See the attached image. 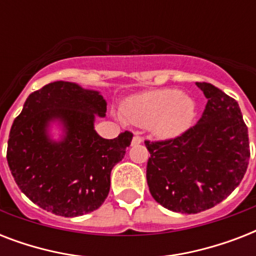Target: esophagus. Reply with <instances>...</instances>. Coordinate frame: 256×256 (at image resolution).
Listing matches in <instances>:
<instances>
[{"label": "esophagus", "instance_id": "esophagus-1", "mask_svg": "<svg viewBox=\"0 0 256 256\" xmlns=\"http://www.w3.org/2000/svg\"><path fill=\"white\" fill-rule=\"evenodd\" d=\"M142 142H144V140H142L140 136H134V138H132V146H138V144H142Z\"/></svg>", "mask_w": 256, "mask_h": 256}]
</instances>
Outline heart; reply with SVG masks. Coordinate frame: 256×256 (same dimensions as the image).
<instances>
[{
  "label": "heart",
  "mask_w": 256,
  "mask_h": 256,
  "mask_svg": "<svg viewBox=\"0 0 256 256\" xmlns=\"http://www.w3.org/2000/svg\"><path fill=\"white\" fill-rule=\"evenodd\" d=\"M124 112L132 124L150 128L160 138H175L192 126L196 104L178 88H156L128 98Z\"/></svg>",
  "instance_id": "heart-1"
}]
</instances>
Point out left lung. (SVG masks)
Returning a JSON list of instances; mask_svg holds the SVG:
<instances>
[{
  "label": "left lung",
  "mask_w": 256,
  "mask_h": 256,
  "mask_svg": "<svg viewBox=\"0 0 256 256\" xmlns=\"http://www.w3.org/2000/svg\"><path fill=\"white\" fill-rule=\"evenodd\" d=\"M198 124L174 140L144 144L152 198L168 210L196 214L216 206L242 182L250 160L248 132L238 102L207 82Z\"/></svg>",
  "instance_id": "left-lung-1"
}]
</instances>
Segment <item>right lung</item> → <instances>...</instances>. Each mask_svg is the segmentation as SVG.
<instances>
[{
    "label": "right lung",
    "instance_id": "obj_1",
    "mask_svg": "<svg viewBox=\"0 0 256 256\" xmlns=\"http://www.w3.org/2000/svg\"><path fill=\"white\" fill-rule=\"evenodd\" d=\"M100 92L52 82L26 100L8 140V164L20 190L46 211L66 218L96 210L108 198L112 168L124 156L132 134L104 140L94 130L106 116ZM62 126L56 141L50 126Z\"/></svg>",
    "mask_w": 256,
    "mask_h": 256
}]
</instances>
